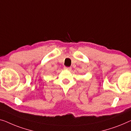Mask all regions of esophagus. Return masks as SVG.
I'll return each mask as SVG.
<instances>
[{
    "label": "esophagus",
    "mask_w": 131,
    "mask_h": 131,
    "mask_svg": "<svg viewBox=\"0 0 131 131\" xmlns=\"http://www.w3.org/2000/svg\"><path fill=\"white\" fill-rule=\"evenodd\" d=\"M66 69H67L68 70H69V71H70V70H71V67H68V68H66Z\"/></svg>",
    "instance_id": "obj_1"
}]
</instances>
